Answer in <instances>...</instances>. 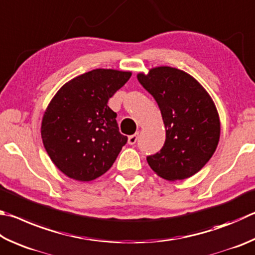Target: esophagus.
<instances>
[{
  "instance_id": "obj_1",
  "label": "esophagus",
  "mask_w": 255,
  "mask_h": 255,
  "mask_svg": "<svg viewBox=\"0 0 255 255\" xmlns=\"http://www.w3.org/2000/svg\"><path fill=\"white\" fill-rule=\"evenodd\" d=\"M138 135H139V132L137 131L136 133H133V135L128 137V143H129V145H135L137 139H138Z\"/></svg>"
}]
</instances>
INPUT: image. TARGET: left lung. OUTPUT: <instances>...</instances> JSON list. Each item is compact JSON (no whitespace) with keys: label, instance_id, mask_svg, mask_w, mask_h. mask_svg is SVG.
I'll list each match as a JSON object with an SVG mask.
<instances>
[{"label":"left lung","instance_id":"1","mask_svg":"<svg viewBox=\"0 0 255 255\" xmlns=\"http://www.w3.org/2000/svg\"><path fill=\"white\" fill-rule=\"evenodd\" d=\"M137 78L158 104L166 129L164 146L147 157L148 165L170 182L195 175L220 140V116L212 97L195 78L168 66L139 72Z\"/></svg>","mask_w":255,"mask_h":255}]
</instances>
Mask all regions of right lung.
I'll list each match as a JSON object with an SVG mask.
<instances>
[{
  "instance_id": "obj_1",
  "label": "right lung",
  "mask_w": 255,
  "mask_h": 255,
  "mask_svg": "<svg viewBox=\"0 0 255 255\" xmlns=\"http://www.w3.org/2000/svg\"><path fill=\"white\" fill-rule=\"evenodd\" d=\"M130 71L95 69L64 83L48 105L41 125L45 150L60 172L79 182L112 167L127 142L108 100Z\"/></svg>"
}]
</instances>
